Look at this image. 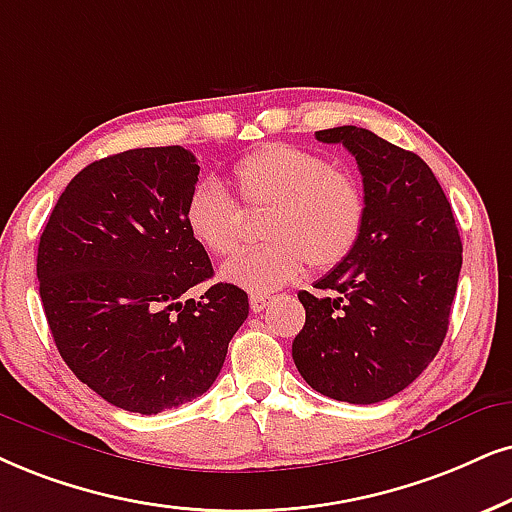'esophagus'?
I'll use <instances>...</instances> for the list:
<instances>
[{"label": "esophagus", "mask_w": 512, "mask_h": 512, "mask_svg": "<svg viewBox=\"0 0 512 512\" xmlns=\"http://www.w3.org/2000/svg\"><path fill=\"white\" fill-rule=\"evenodd\" d=\"M269 302H271V295H252L250 309L257 314V312H262V309H267Z\"/></svg>", "instance_id": "esophagus-1"}]
</instances>
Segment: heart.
I'll return each mask as SVG.
<instances>
[{
  "label": "heart",
  "mask_w": 512,
  "mask_h": 512,
  "mask_svg": "<svg viewBox=\"0 0 512 512\" xmlns=\"http://www.w3.org/2000/svg\"><path fill=\"white\" fill-rule=\"evenodd\" d=\"M245 208H267L262 248L241 252L222 269L231 286L262 295L286 286L304 269H335L357 248L366 224V193L357 174L290 144L252 148L231 167ZM189 236L212 255L241 241L236 203L215 181L193 186L184 205Z\"/></svg>",
  "instance_id": "b5f03b06"
}]
</instances>
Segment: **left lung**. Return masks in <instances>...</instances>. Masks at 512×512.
<instances>
[{"label":"left lung","mask_w":512,"mask_h":512,"mask_svg":"<svg viewBox=\"0 0 512 512\" xmlns=\"http://www.w3.org/2000/svg\"><path fill=\"white\" fill-rule=\"evenodd\" d=\"M357 160L366 224L357 248L300 290L307 319L293 340L297 371L316 392L378 404L409 387L449 331L463 243L442 186L423 158L364 127L316 132Z\"/></svg>","instance_id":"obj_1"}]
</instances>
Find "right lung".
I'll use <instances>...</instances> for the list:
<instances>
[{
    "label": "right lung",
    "instance_id": "obj_1",
    "mask_svg": "<svg viewBox=\"0 0 512 512\" xmlns=\"http://www.w3.org/2000/svg\"><path fill=\"white\" fill-rule=\"evenodd\" d=\"M181 146L132 148L87 165L61 193L37 248L49 331L70 371L122 411L177 409L210 390L250 304L215 283L184 224L198 184Z\"/></svg>",
    "mask_w": 512,
    "mask_h": 512
}]
</instances>
